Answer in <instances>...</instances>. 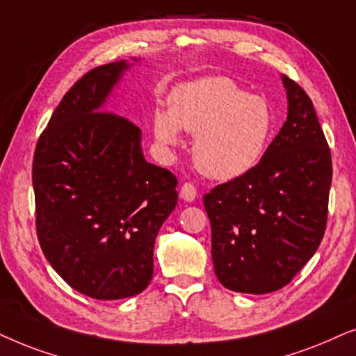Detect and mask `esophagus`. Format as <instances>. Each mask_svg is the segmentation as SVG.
<instances>
[{"instance_id":"34e87169","label":"esophagus","mask_w":356,"mask_h":356,"mask_svg":"<svg viewBox=\"0 0 356 356\" xmlns=\"http://www.w3.org/2000/svg\"><path fill=\"white\" fill-rule=\"evenodd\" d=\"M181 198L186 202H193L197 198V187L192 182H186L181 187Z\"/></svg>"}]
</instances>
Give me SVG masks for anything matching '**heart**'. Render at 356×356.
<instances>
[{"mask_svg":"<svg viewBox=\"0 0 356 356\" xmlns=\"http://www.w3.org/2000/svg\"><path fill=\"white\" fill-rule=\"evenodd\" d=\"M154 135L163 145L181 143V130L195 135L193 161L208 177L229 181L249 172L272 135L273 113L262 96L248 94L225 76L177 86L169 111H156Z\"/></svg>","mask_w":356,"mask_h":356,"instance_id":"b5f03b06","label":"heart"}]
</instances>
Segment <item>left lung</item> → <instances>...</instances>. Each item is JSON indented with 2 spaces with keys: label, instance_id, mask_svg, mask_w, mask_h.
Masks as SVG:
<instances>
[{
  "label": "left lung",
  "instance_id": "obj_1",
  "mask_svg": "<svg viewBox=\"0 0 356 356\" xmlns=\"http://www.w3.org/2000/svg\"><path fill=\"white\" fill-rule=\"evenodd\" d=\"M282 79L288 117L262 159L203 197L218 280L250 295L288 285L314 255L327 225L329 145L305 89Z\"/></svg>",
  "mask_w": 356,
  "mask_h": 356
}]
</instances>
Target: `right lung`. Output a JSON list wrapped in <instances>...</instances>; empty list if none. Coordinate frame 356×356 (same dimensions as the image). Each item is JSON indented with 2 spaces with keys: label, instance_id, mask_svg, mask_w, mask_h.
I'll return each mask as SVG.
<instances>
[{
  "label": "right lung",
  "instance_id": "1",
  "mask_svg": "<svg viewBox=\"0 0 356 356\" xmlns=\"http://www.w3.org/2000/svg\"><path fill=\"white\" fill-rule=\"evenodd\" d=\"M129 66L113 61L78 79L32 163L44 255L71 288L96 300L130 298L149 285L156 236L179 197L175 175L145 159L138 127L104 111Z\"/></svg>",
  "mask_w": 356,
  "mask_h": 356
}]
</instances>
